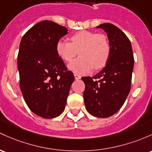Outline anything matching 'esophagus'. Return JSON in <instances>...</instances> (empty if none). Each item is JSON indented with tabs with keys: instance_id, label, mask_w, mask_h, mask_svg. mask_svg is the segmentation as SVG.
Returning <instances> with one entry per match:
<instances>
[{
	"instance_id": "1",
	"label": "esophagus",
	"mask_w": 152,
	"mask_h": 152,
	"mask_svg": "<svg viewBox=\"0 0 152 152\" xmlns=\"http://www.w3.org/2000/svg\"><path fill=\"white\" fill-rule=\"evenodd\" d=\"M74 77H75V79H76V80H79V79H81V76H80V75L77 74V73H74Z\"/></svg>"
}]
</instances>
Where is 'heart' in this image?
Segmentation results:
<instances>
[{"label": "heart", "instance_id": "1", "mask_svg": "<svg viewBox=\"0 0 152 152\" xmlns=\"http://www.w3.org/2000/svg\"><path fill=\"white\" fill-rule=\"evenodd\" d=\"M68 42L59 40L56 53L65 62H70L76 55L80 57L68 65V68L78 73H88L92 68L99 70L107 63L110 45L107 36L94 31H79L69 37Z\"/></svg>", "mask_w": 152, "mask_h": 152}]
</instances>
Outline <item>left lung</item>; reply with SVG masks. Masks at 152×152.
I'll use <instances>...</instances> for the list:
<instances>
[{"instance_id": "8db88e82", "label": "left lung", "mask_w": 152, "mask_h": 152, "mask_svg": "<svg viewBox=\"0 0 152 152\" xmlns=\"http://www.w3.org/2000/svg\"><path fill=\"white\" fill-rule=\"evenodd\" d=\"M97 28L107 34L110 55L100 72L81 78L85 84L84 100L90 114L108 118L121 109L129 94L134 58L131 42L119 28L110 23Z\"/></svg>"}]
</instances>
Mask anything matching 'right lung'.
<instances>
[{
  "label": "right lung",
  "mask_w": 152,
  "mask_h": 152,
  "mask_svg": "<svg viewBox=\"0 0 152 152\" xmlns=\"http://www.w3.org/2000/svg\"><path fill=\"white\" fill-rule=\"evenodd\" d=\"M67 29L42 21L25 33L19 45V86L32 113L50 119L64 111L74 76L56 53V44Z\"/></svg>",
  "instance_id": "1"
}]
</instances>
